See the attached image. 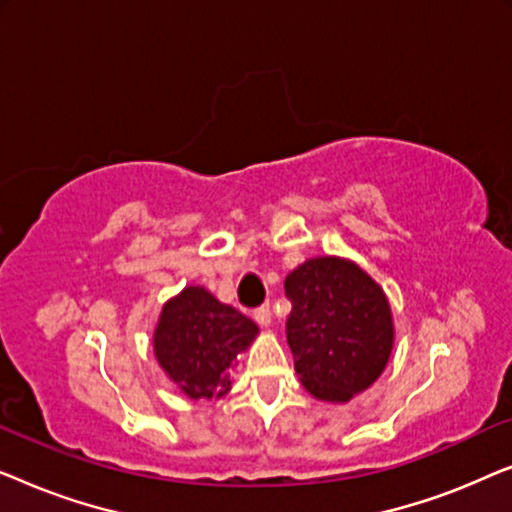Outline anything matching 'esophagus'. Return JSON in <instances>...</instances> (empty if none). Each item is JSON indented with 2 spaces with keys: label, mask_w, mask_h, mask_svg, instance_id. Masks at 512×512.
Here are the masks:
<instances>
[{
  "label": "esophagus",
  "mask_w": 512,
  "mask_h": 512,
  "mask_svg": "<svg viewBox=\"0 0 512 512\" xmlns=\"http://www.w3.org/2000/svg\"><path fill=\"white\" fill-rule=\"evenodd\" d=\"M254 319H256L258 324H261V326H270V321H272L270 305H261V307H256V310H254Z\"/></svg>",
  "instance_id": "esophagus-1"
}]
</instances>
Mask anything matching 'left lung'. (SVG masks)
Masks as SVG:
<instances>
[{
  "instance_id": "8db88e82",
  "label": "left lung",
  "mask_w": 512,
  "mask_h": 512,
  "mask_svg": "<svg viewBox=\"0 0 512 512\" xmlns=\"http://www.w3.org/2000/svg\"><path fill=\"white\" fill-rule=\"evenodd\" d=\"M284 291L286 340L303 387L319 401H352L382 375L394 347L380 284L352 261L319 256L289 272Z\"/></svg>"
}]
</instances>
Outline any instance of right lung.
Here are the masks:
<instances>
[{"label": "right lung", "instance_id": "right-lung-1", "mask_svg": "<svg viewBox=\"0 0 512 512\" xmlns=\"http://www.w3.org/2000/svg\"><path fill=\"white\" fill-rule=\"evenodd\" d=\"M256 335L258 326L235 307L223 305L202 286H186L163 305L153 354L188 398L209 401L228 394V370Z\"/></svg>", "mask_w": 512, "mask_h": 512}]
</instances>
